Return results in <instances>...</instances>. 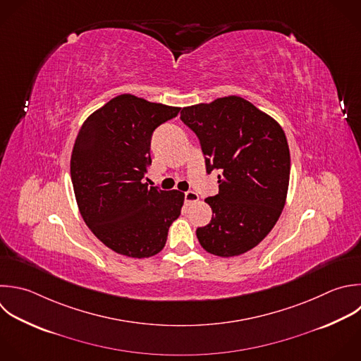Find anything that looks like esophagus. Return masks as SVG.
I'll return each instance as SVG.
<instances>
[{
	"instance_id": "obj_1",
	"label": "esophagus",
	"mask_w": 361,
	"mask_h": 361,
	"mask_svg": "<svg viewBox=\"0 0 361 361\" xmlns=\"http://www.w3.org/2000/svg\"><path fill=\"white\" fill-rule=\"evenodd\" d=\"M197 200H199V195L196 192H192V190L185 192V203L186 204H192V203H195Z\"/></svg>"
}]
</instances>
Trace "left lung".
Segmentation results:
<instances>
[{"mask_svg":"<svg viewBox=\"0 0 361 361\" xmlns=\"http://www.w3.org/2000/svg\"><path fill=\"white\" fill-rule=\"evenodd\" d=\"M180 120L197 135L206 172L219 171V193L204 202L213 216L196 230L219 257L244 254L272 230L285 206L290 157L281 126L238 96L183 107Z\"/></svg>","mask_w":361,"mask_h":361,"instance_id":"left-lung-1","label":"left lung"}]
</instances>
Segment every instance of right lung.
<instances>
[{
  "instance_id": "obj_1",
  "label": "right lung",
  "mask_w": 361,
  "mask_h": 361,
  "mask_svg": "<svg viewBox=\"0 0 361 361\" xmlns=\"http://www.w3.org/2000/svg\"><path fill=\"white\" fill-rule=\"evenodd\" d=\"M179 107L120 94L82 126L72 152L71 176L80 214L113 251L148 258L166 243L185 195L144 180L151 165V137Z\"/></svg>"
}]
</instances>
